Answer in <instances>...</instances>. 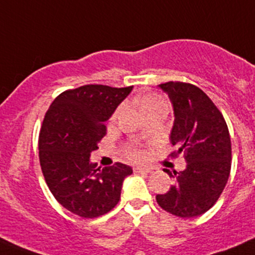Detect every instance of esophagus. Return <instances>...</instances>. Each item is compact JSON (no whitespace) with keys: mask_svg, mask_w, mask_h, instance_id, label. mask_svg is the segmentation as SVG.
<instances>
[{"mask_svg":"<svg viewBox=\"0 0 255 255\" xmlns=\"http://www.w3.org/2000/svg\"><path fill=\"white\" fill-rule=\"evenodd\" d=\"M135 173H151V169L149 168H142V166H136L134 169Z\"/></svg>","mask_w":255,"mask_h":255,"instance_id":"esophagus-1","label":"esophagus"}]
</instances>
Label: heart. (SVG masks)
Instances as JSON below:
<instances>
[{
  "label": "heart",
  "instance_id": "1",
  "mask_svg": "<svg viewBox=\"0 0 255 255\" xmlns=\"http://www.w3.org/2000/svg\"><path fill=\"white\" fill-rule=\"evenodd\" d=\"M159 104H165V103H164V101H162V99L159 98L157 95L150 94V95H145L144 98L140 100V108H141L142 113H144L145 110H147V109L152 108V106H155V105H159ZM130 156L134 157V159H140V157H142V154H141V151H137V150H135V151L130 152Z\"/></svg>",
  "mask_w": 255,
  "mask_h": 255
}]
</instances>
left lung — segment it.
<instances>
[{
  "instance_id": "left-lung-1",
  "label": "left lung",
  "mask_w": 255,
  "mask_h": 255,
  "mask_svg": "<svg viewBox=\"0 0 255 255\" xmlns=\"http://www.w3.org/2000/svg\"><path fill=\"white\" fill-rule=\"evenodd\" d=\"M174 109L170 142L183 152L186 168L171 173L175 184L157 194L164 210L180 218L204 214L215 204L227 185L232 165V144L227 123L219 109L199 87L179 81L159 85Z\"/></svg>"
}]
</instances>
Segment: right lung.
I'll return each instance as SVG.
<instances>
[{
	"mask_svg": "<svg viewBox=\"0 0 255 255\" xmlns=\"http://www.w3.org/2000/svg\"><path fill=\"white\" fill-rule=\"evenodd\" d=\"M132 86L85 85L60 94L48 108L38 136V157L48 189L69 212L96 218L120 200L130 166L100 169L90 155L106 135L108 121Z\"/></svg>",
	"mask_w": 255,
	"mask_h": 255,
	"instance_id": "right-lung-1",
	"label": "right lung"
}]
</instances>
